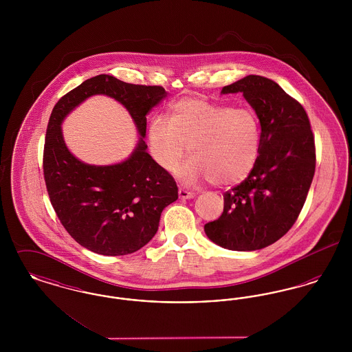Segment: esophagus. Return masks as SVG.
Returning <instances> with one entry per match:
<instances>
[{"label":"esophagus","instance_id":"34e87169","mask_svg":"<svg viewBox=\"0 0 352 352\" xmlns=\"http://www.w3.org/2000/svg\"><path fill=\"white\" fill-rule=\"evenodd\" d=\"M178 194H179L181 199H191V198L195 197L194 191H188V190H184V188H179Z\"/></svg>","mask_w":352,"mask_h":352}]
</instances>
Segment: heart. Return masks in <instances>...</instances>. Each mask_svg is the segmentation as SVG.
Returning <instances> with one entry per match:
<instances>
[{"label":"heart","instance_id":"b5f03b06","mask_svg":"<svg viewBox=\"0 0 352 352\" xmlns=\"http://www.w3.org/2000/svg\"><path fill=\"white\" fill-rule=\"evenodd\" d=\"M149 144L166 171L175 170L187 148L191 158L179 173L186 182L207 178L214 186H232L248 178L257 164L261 124L251 108L186 98L171 107L168 120H151Z\"/></svg>","mask_w":352,"mask_h":352}]
</instances>
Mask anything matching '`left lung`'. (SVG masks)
<instances>
[{
	"mask_svg": "<svg viewBox=\"0 0 352 352\" xmlns=\"http://www.w3.org/2000/svg\"><path fill=\"white\" fill-rule=\"evenodd\" d=\"M236 92L260 120V155L248 178L223 194L224 210L204 232L223 248L256 251L281 239L298 219L316 173V142L301 102L276 82L248 75L221 89Z\"/></svg>",
	"mask_w": 352,
	"mask_h": 352,
	"instance_id": "8db88e82",
	"label": "left lung"
}]
</instances>
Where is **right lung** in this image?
Returning a JSON list of instances; mask_svg holds the SVG:
<instances>
[{
    "label": "right lung",
    "mask_w": 352,
    "mask_h": 352,
    "mask_svg": "<svg viewBox=\"0 0 352 352\" xmlns=\"http://www.w3.org/2000/svg\"><path fill=\"white\" fill-rule=\"evenodd\" d=\"M102 93L120 100L134 118L142 138L134 154L111 167L85 166L65 148L60 122L82 100ZM168 92L161 85L121 82L98 75L55 104L43 148V175L52 208L71 237L104 256L141 250L155 234L162 210L178 199L174 178L146 151V115Z\"/></svg>",
    "instance_id": "1"
}]
</instances>
